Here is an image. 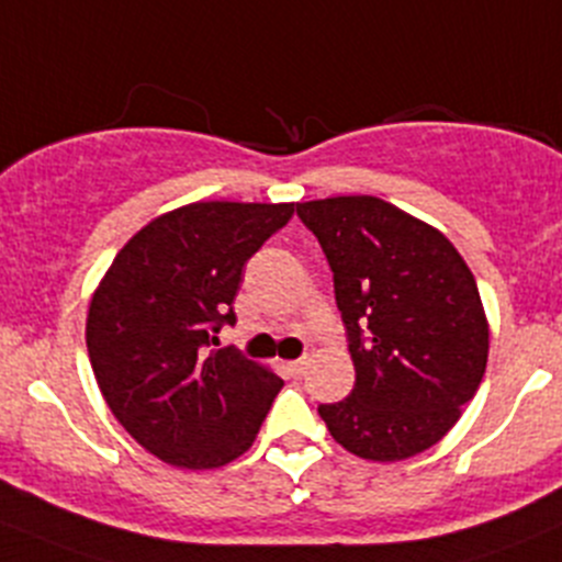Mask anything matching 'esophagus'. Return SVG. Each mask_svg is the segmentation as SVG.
<instances>
[{
    "label": "esophagus",
    "mask_w": 562,
    "mask_h": 562,
    "mask_svg": "<svg viewBox=\"0 0 562 562\" xmlns=\"http://www.w3.org/2000/svg\"><path fill=\"white\" fill-rule=\"evenodd\" d=\"M285 368L291 375H302L304 370H307V359H293V362H288Z\"/></svg>",
    "instance_id": "34e87169"
}]
</instances>
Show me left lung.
Wrapping results in <instances>:
<instances>
[{"instance_id":"1","label":"left lung","mask_w":562,"mask_h":562,"mask_svg":"<svg viewBox=\"0 0 562 562\" xmlns=\"http://www.w3.org/2000/svg\"><path fill=\"white\" fill-rule=\"evenodd\" d=\"M296 214L329 260L357 370L321 419L359 459H412L456 426L486 373L475 277L442 233L379 198L313 200Z\"/></svg>"}]
</instances>
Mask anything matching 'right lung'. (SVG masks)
<instances>
[{"label":"right lung","instance_id":"right-lung-1","mask_svg":"<svg viewBox=\"0 0 562 562\" xmlns=\"http://www.w3.org/2000/svg\"><path fill=\"white\" fill-rule=\"evenodd\" d=\"M293 203H192L117 252L92 293L87 351L120 426L183 470H214L252 448L282 379L216 331L236 324L247 260L288 225Z\"/></svg>","mask_w":562,"mask_h":562}]
</instances>
